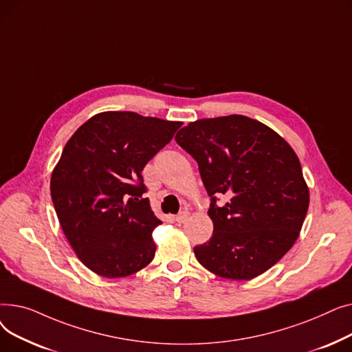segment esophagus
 I'll list each match as a JSON object with an SVG mask.
<instances>
[{
	"mask_svg": "<svg viewBox=\"0 0 352 352\" xmlns=\"http://www.w3.org/2000/svg\"><path fill=\"white\" fill-rule=\"evenodd\" d=\"M188 218H190V212L188 211H182V212H179L175 217V221H177L178 224H184V223H186V221H188Z\"/></svg>",
	"mask_w": 352,
	"mask_h": 352,
	"instance_id": "34e87169",
	"label": "esophagus"
}]
</instances>
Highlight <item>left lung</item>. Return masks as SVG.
<instances>
[{
	"label": "left lung",
	"mask_w": 352,
	"mask_h": 352,
	"mask_svg": "<svg viewBox=\"0 0 352 352\" xmlns=\"http://www.w3.org/2000/svg\"><path fill=\"white\" fill-rule=\"evenodd\" d=\"M175 141L197 161L211 198L214 231L194 247L198 263L228 280L255 278L278 263L298 238L309 204L288 142L244 116L190 122Z\"/></svg>",
	"instance_id": "1"
}]
</instances>
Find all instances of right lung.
Wrapping results in <instances>:
<instances>
[{
  "instance_id": "obj_1",
  "label": "right lung",
  "mask_w": 352,
  "mask_h": 352,
  "mask_svg": "<svg viewBox=\"0 0 352 352\" xmlns=\"http://www.w3.org/2000/svg\"><path fill=\"white\" fill-rule=\"evenodd\" d=\"M181 122L108 111L89 118L65 144L52 171L51 198L61 228L85 267L107 278L153 261L154 215L141 171Z\"/></svg>"
}]
</instances>
